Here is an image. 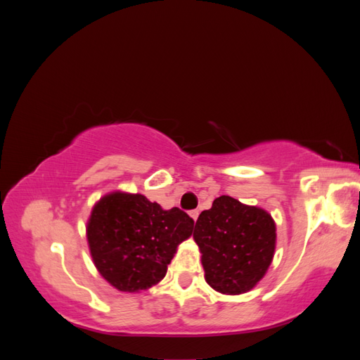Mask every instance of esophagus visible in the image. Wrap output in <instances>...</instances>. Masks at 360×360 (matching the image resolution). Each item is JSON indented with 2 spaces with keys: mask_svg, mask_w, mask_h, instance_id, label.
I'll list each match as a JSON object with an SVG mask.
<instances>
[{
  "mask_svg": "<svg viewBox=\"0 0 360 360\" xmlns=\"http://www.w3.org/2000/svg\"><path fill=\"white\" fill-rule=\"evenodd\" d=\"M189 214H191V217L193 221H197L198 219V210H191L189 212Z\"/></svg>",
  "mask_w": 360,
  "mask_h": 360,
  "instance_id": "obj_1",
  "label": "esophagus"
}]
</instances>
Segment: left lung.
I'll use <instances>...</instances> for the list:
<instances>
[{"label": "left lung", "instance_id": "8db88e82", "mask_svg": "<svg viewBox=\"0 0 360 360\" xmlns=\"http://www.w3.org/2000/svg\"><path fill=\"white\" fill-rule=\"evenodd\" d=\"M276 226L263 209L231 197L216 198L201 212L193 238L201 250L205 281L222 294H242L266 275L276 243Z\"/></svg>", "mask_w": 360, "mask_h": 360}]
</instances>
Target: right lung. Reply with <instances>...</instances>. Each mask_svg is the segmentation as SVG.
<instances>
[{"mask_svg":"<svg viewBox=\"0 0 360 360\" xmlns=\"http://www.w3.org/2000/svg\"><path fill=\"white\" fill-rule=\"evenodd\" d=\"M192 230L193 219L179 207L162 210L141 193L114 192L94 205L86 238L101 275L117 290L135 292L167 275Z\"/></svg>","mask_w":360,"mask_h":360,"instance_id":"right-lung-1","label":"right lung"}]
</instances>
